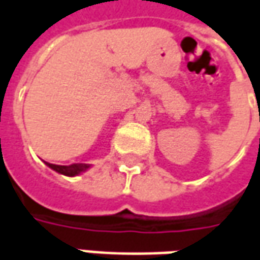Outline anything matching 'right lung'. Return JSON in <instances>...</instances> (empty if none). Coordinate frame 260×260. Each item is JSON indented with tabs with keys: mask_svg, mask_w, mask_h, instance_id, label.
Masks as SVG:
<instances>
[{
	"mask_svg": "<svg viewBox=\"0 0 260 260\" xmlns=\"http://www.w3.org/2000/svg\"><path fill=\"white\" fill-rule=\"evenodd\" d=\"M46 166L52 168L53 171H56L59 174L68 175V177H75V175L80 174L86 171L87 168L90 167L89 164H71V166H56V164H51V162H46Z\"/></svg>",
	"mask_w": 260,
	"mask_h": 260,
	"instance_id": "1",
	"label": "right lung"
}]
</instances>
